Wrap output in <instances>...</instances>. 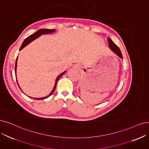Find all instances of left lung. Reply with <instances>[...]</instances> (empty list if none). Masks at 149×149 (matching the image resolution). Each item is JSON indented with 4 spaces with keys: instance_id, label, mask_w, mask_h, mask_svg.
Listing matches in <instances>:
<instances>
[{
    "instance_id": "obj_1",
    "label": "left lung",
    "mask_w": 149,
    "mask_h": 149,
    "mask_svg": "<svg viewBox=\"0 0 149 149\" xmlns=\"http://www.w3.org/2000/svg\"><path fill=\"white\" fill-rule=\"evenodd\" d=\"M108 43H109V47L110 49L114 52L115 54L118 56L119 57L121 58H123V56L122 54V52L119 49V47H118L113 41L109 38H108Z\"/></svg>"
}]
</instances>
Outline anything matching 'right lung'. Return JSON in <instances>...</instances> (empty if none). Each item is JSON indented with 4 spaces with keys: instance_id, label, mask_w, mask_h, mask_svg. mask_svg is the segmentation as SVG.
Segmentation results:
<instances>
[{
    "instance_id": "add662e5",
    "label": "right lung",
    "mask_w": 149,
    "mask_h": 149,
    "mask_svg": "<svg viewBox=\"0 0 149 149\" xmlns=\"http://www.w3.org/2000/svg\"><path fill=\"white\" fill-rule=\"evenodd\" d=\"M56 31V30L55 29H40V30H38V31H37L35 33H33V34H32L31 35H30L29 37H28L27 38H26L24 40V41H23V43H22V45H21V47H20V49H19V51H21L22 49H23L24 47L25 46H26L27 45H29L30 43H31L32 41H33V40H35V39H37V38H38V37H40L41 35H44V34H49V33H53V32H54ZM17 58H16V63H15V74H16V67H17ZM66 73V71H64V72H63V73H62L61 74H59L57 77V78H56V82H55V84H54V88H53V89H52V91H51V92L49 93V95H48V96H47V97H42V98H33V99H35V100H44V99H46V98H48L49 97H50L51 95L54 93V91H55V89H56V85H57V81H58V80L60 79L61 77L65 73ZM18 86L19 87V84H18ZM19 88H20V89L21 90V87H19ZM22 91V90H21ZM30 98H32L31 97H29Z\"/></svg>"
}]
</instances>
